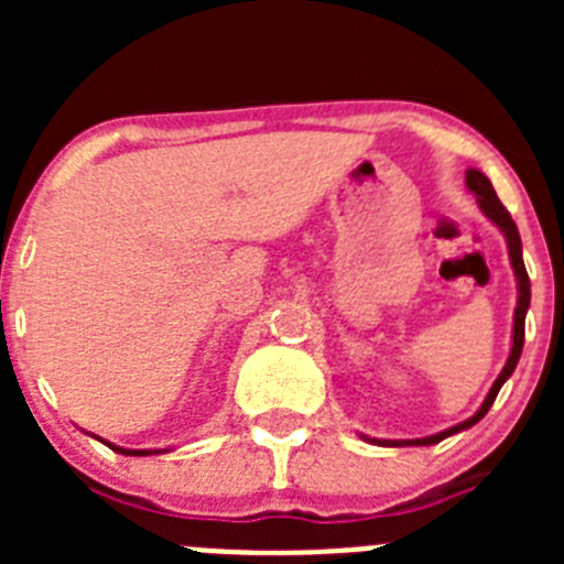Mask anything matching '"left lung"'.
I'll return each mask as SVG.
<instances>
[{
  "instance_id": "left-lung-1",
  "label": "left lung",
  "mask_w": 564,
  "mask_h": 564,
  "mask_svg": "<svg viewBox=\"0 0 564 564\" xmlns=\"http://www.w3.org/2000/svg\"><path fill=\"white\" fill-rule=\"evenodd\" d=\"M466 186H468V192H471L477 197V206H480V212L486 214L488 220L495 223V226L500 228L502 234H506L508 257H511V268H514V276H517V293H520V296H517V311H514V341H511V352H508L506 367H502V372H500V376H497V381L491 383V390H488V395H486V401H482L480 410H477L475 415L468 417V421H463V423H457V426H452V430L437 432V435H430V437H417V441H376V437H364V441L381 443V446H432V443H441L443 437L457 435V432L468 430V426H475V423L480 421V417L486 415L488 410H491V403H495L497 392H500L502 383H506L508 378H511V372H514L517 361H520L522 344H525V313H528V305H531V279H528L525 262H522L520 231H517V223L511 220V214L506 212V206H502V203L497 200L495 186H491V181H488L486 174L477 172V169H468V172H466Z\"/></svg>"
}]
</instances>
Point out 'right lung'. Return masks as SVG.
Segmentation results:
<instances>
[{
    "mask_svg": "<svg viewBox=\"0 0 564 564\" xmlns=\"http://www.w3.org/2000/svg\"><path fill=\"white\" fill-rule=\"evenodd\" d=\"M107 443V441H104ZM109 449H115V452H121V455H132V457H143V455H152V452L149 449H121V446H112V443H107ZM154 455H158V452H154Z\"/></svg>",
    "mask_w": 564,
    "mask_h": 564,
    "instance_id": "obj_1",
    "label": "right lung"
}]
</instances>
